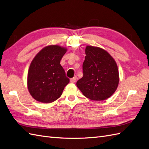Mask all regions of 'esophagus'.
Listing matches in <instances>:
<instances>
[{
	"label": "esophagus",
	"instance_id": "1",
	"mask_svg": "<svg viewBox=\"0 0 149 149\" xmlns=\"http://www.w3.org/2000/svg\"><path fill=\"white\" fill-rule=\"evenodd\" d=\"M76 77L75 76V77H74V78H71V79H70V82L72 83H74L76 82Z\"/></svg>",
	"mask_w": 149,
	"mask_h": 149
}]
</instances>
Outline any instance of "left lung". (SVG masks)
Here are the masks:
<instances>
[{"mask_svg":"<svg viewBox=\"0 0 149 149\" xmlns=\"http://www.w3.org/2000/svg\"><path fill=\"white\" fill-rule=\"evenodd\" d=\"M85 53L83 76L78 81L76 86L83 95L91 100H106L118 88V65L110 54L101 48L88 45Z\"/></svg>","mask_w":149,"mask_h":149,"instance_id":"obj_1","label":"left lung"}]
</instances>
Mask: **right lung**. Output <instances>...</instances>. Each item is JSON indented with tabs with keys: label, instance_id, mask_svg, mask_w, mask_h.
I'll list each match as a JSON object with an SVG mask.
<instances>
[{
	"label": "right lung",
	"instance_id": "right-lung-1",
	"mask_svg": "<svg viewBox=\"0 0 149 149\" xmlns=\"http://www.w3.org/2000/svg\"><path fill=\"white\" fill-rule=\"evenodd\" d=\"M67 48L57 45L42 48L31 61L27 76V88L36 101L50 103L58 100L69 83L60 65Z\"/></svg>",
	"mask_w": 149,
	"mask_h": 149
}]
</instances>
